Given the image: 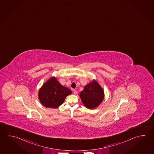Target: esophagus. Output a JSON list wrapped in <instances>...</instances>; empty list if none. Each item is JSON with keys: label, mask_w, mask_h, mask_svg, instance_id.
Wrapping results in <instances>:
<instances>
[{"label": "esophagus", "mask_w": 154, "mask_h": 154, "mask_svg": "<svg viewBox=\"0 0 154 154\" xmlns=\"http://www.w3.org/2000/svg\"><path fill=\"white\" fill-rule=\"evenodd\" d=\"M73 93L75 95V94H77V91H76L75 90H73Z\"/></svg>", "instance_id": "34e87169"}]
</instances>
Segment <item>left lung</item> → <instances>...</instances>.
<instances>
[{"label": "left lung", "mask_w": 154, "mask_h": 154, "mask_svg": "<svg viewBox=\"0 0 154 154\" xmlns=\"http://www.w3.org/2000/svg\"><path fill=\"white\" fill-rule=\"evenodd\" d=\"M104 95L103 89L95 79L86 85L79 94L83 104L89 109L99 106L104 100Z\"/></svg>", "instance_id": "obj_1"}]
</instances>
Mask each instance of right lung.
<instances>
[{
    "mask_svg": "<svg viewBox=\"0 0 154 154\" xmlns=\"http://www.w3.org/2000/svg\"><path fill=\"white\" fill-rule=\"evenodd\" d=\"M71 93L69 89L61 85L55 77H52L39 89L38 98L44 106L56 109L63 104L66 97Z\"/></svg>",
    "mask_w": 154,
    "mask_h": 154,
    "instance_id": "obj_1",
    "label": "right lung"
}]
</instances>
